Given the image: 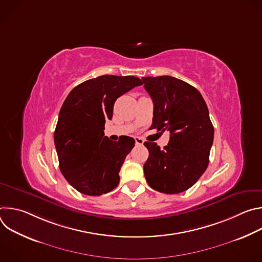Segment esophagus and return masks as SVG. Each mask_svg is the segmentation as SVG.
<instances>
[{
  "label": "esophagus",
  "instance_id": "1",
  "mask_svg": "<svg viewBox=\"0 0 262 262\" xmlns=\"http://www.w3.org/2000/svg\"><path fill=\"white\" fill-rule=\"evenodd\" d=\"M135 141H136L137 145H143L144 144V140L142 138H140V137H136Z\"/></svg>",
  "mask_w": 262,
  "mask_h": 262
}]
</instances>
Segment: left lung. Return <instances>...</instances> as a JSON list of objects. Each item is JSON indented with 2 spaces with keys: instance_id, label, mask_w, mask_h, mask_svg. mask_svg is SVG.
<instances>
[{
  "instance_id": "left-lung-1",
  "label": "left lung",
  "mask_w": 262,
  "mask_h": 262,
  "mask_svg": "<svg viewBox=\"0 0 262 262\" xmlns=\"http://www.w3.org/2000/svg\"><path fill=\"white\" fill-rule=\"evenodd\" d=\"M155 103L151 129L169 132L164 149L145 142L149 151L144 165L148 184L158 192L178 194L190 189L205 172L213 142V126L201 93L169 76L143 78Z\"/></svg>"
}]
</instances>
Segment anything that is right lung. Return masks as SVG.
Listing matches in <instances>:
<instances>
[{"label": "right lung", "instance_id": "obj_1", "mask_svg": "<svg viewBox=\"0 0 262 262\" xmlns=\"http://www.w3.org/2000/svg\"><path fill=\"white\" fill-rule=\"evenodd\" d=\"M142 84L137 77L105 74L74 87L63 102L54 141L60 170L80 193L100 196L118 185L135 140L127 136L110 140L104 123L113 117L116 99Z\"/></svg>", "mask_w": 262, "mask_h": 262}]
</instances>
